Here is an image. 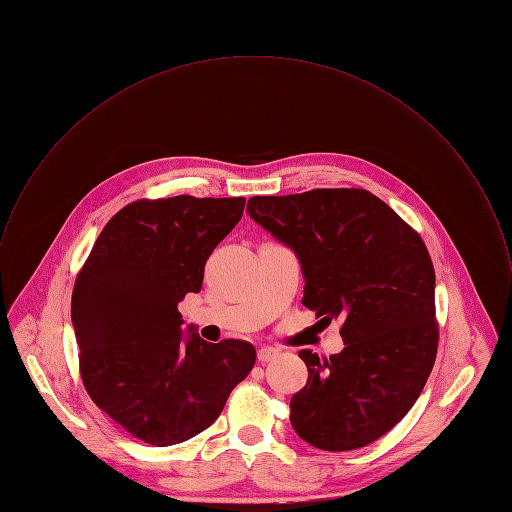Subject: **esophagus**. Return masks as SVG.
Here are the masks:
<instances>
[{
	"instance_id": "1",
	"label": "esophagus",
	"mask_w": 512,
	"mask_h": 512,
	"mask_svg": "<svg viewBox=\"0 0 512 512\" xmlns=\"http://www.w3.org/2000/svg\"><path fill=\"white\" fill-rule=\"evenodd\" d=\"M278 349L276 347H260L258 349V361H262V363H268V361H272V359H276L278 357Z\"/></svg>"
}]
</instances>
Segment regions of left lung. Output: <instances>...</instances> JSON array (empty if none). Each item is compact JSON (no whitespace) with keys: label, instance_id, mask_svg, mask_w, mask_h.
Instances as JSON below:
<instances>
[{"label":"left lung","instance_id":"1","mask_svg":"<svg viewBox=\"0 0 512 512\" xmlns=\"http://www.w3.org/2000/svg\"><path fill=\"white\" fill-rule=\"evenodd\" d=\"M246 210L298 256L302 304L320 322L341 320L340 353L300 351L308 383L290 401L294 431L324 451L373 443L413 407L437 355L435 270L421 236L361 188L252 196Z\"/></svg>","mask_w":512,"mask_h":512}]
</instances>
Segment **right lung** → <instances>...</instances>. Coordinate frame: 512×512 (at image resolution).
Here are the masks:
<instances>
[{
	"label": "right lung",
	"mask_w": 512,
	"mask_h": 512,
	"mask_svg": "<svg viewBox=\"0 0 512 512\" xmlns=\"http://www.w3.org/2000/svg\"><path fill=\"white\" fill-rule=\"evenodd\" d=\"M246 198L172 196L121 208L81 268L71 322L93 403L133 437L169 447L210 427L256 361L252 343L182 334L178 302ZM192 332V330H188Z\"/></svg>",
	"instance_id": "add662e5"
}]
</instances>
